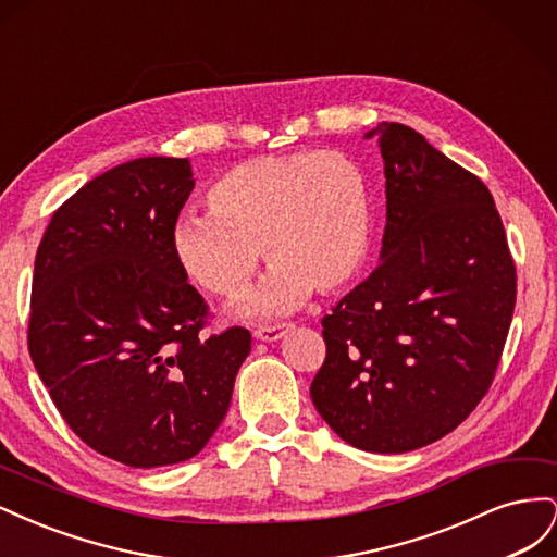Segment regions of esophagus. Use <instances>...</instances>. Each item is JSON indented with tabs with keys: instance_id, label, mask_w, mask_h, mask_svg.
<instances>
[{
	"instance_id": "obj_1",
	"label": "esophagus",
	"mask_w": 557,
	"mask_h": 557,
	"mask_svg": "<svg viewBox=\"0 0 557 557\" xmlns=\"http://www.w3.org/2000/svg\"><path fill=\"white\" fill-rule=\"evenodd\" d=\"M293 327V323H274V325H260L256 330V336L260 342H276Z\"/></svg>"
}]
</instances>
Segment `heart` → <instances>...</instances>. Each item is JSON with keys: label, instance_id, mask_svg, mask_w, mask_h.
I'll use <instances>...</instances> for the list:
<instances>
[{"label": "heart", "instance_id": "1", "mask_svg": "<svg viewBox=\"0 0 557 557\" xmlns=\"http://www.w3.org/2000/svg\"><path fill=\"white\" fill-rule=\"evenodd\" d=\"M209 213H181L170 232L181 272L215 297H237L260 250L272 267L256 311H285L311 290L356 281L374 242V205L362 166L325 148L232 166L207 193Z\"/></svg>", "mask_w": 557, "mask_h": 557}]
</instances>
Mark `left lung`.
Returning <instances> with one entry per match:
<instances>
[{"label":"left lung","mask_w":557,"mask_h":557,"mask_svg":"<svg viewBox=\"0 0 557 557\" xmlns=\"http://www.w3.org/2000/svg\"><path fill=\"white\" fill-rule=\"evenodd\" d=\"M381 264L323 318L311 399L344 442L407 453L442 440L491 391L516 264L485 183L423 134L381 123Z\"/></svg>","instance_id":"obj_1"}]
</instances>
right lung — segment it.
<instances>
[{"mask_svg": "<svg viewBox=\"0 0 557 557\" xmlns=\"http://www.w3.org/2000/svg\"><path fill=\"white\" fill-rule=\"evenodd\" d=\"M185 158H139L53 213L32 278L27 346L64 423L127 467L190 460L223 423L250 332L201 336L211 311L172 256L193 193Z\"/></svg>", "mask_w": 557, "mask_h": 557, "instance_id": "1", "label": "right lung"}]
</instances>
